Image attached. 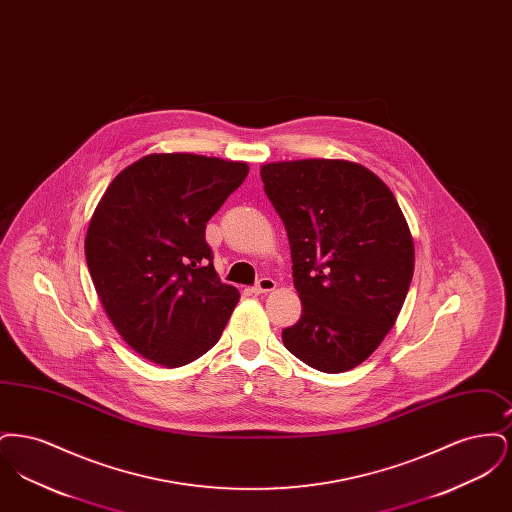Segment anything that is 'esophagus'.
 Segmentation results:
<instances>
[{
	"instance_id": "34e87169",
	"label": "esophagus",
	"mask_w": 512,
	"mask_h": 512,
	"mask_svg": "<svg viewBox=\"0 0 512 512\" xmlns=\"http://www.w3.org/2000/svg\"><path fill=\"white\" fill-rule=\"evenodd\" d=\"M276 290V282L272 278H261L255 286H253V293H268Z\"/></svg>"
}]
</instances>
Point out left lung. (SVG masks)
Instances as JSON below:
<instances>
[{"label": "left lung", "instance_id": "left-lung-1", "mask_svg": "<svg viewBox=\"0 0 512 512\" xmlns=\"http://www.w3.org/2000/svg\"><path fill=\"white\" fill-rule=\"evenodd\" d=\"M261 178L288 232L303 307L282 330L286 349L328 374L365 363L413 280V236L395 195L345 159L265 163Z\"/></svg>", "mask_w": 512, "mask_h": 512}]
</instances>
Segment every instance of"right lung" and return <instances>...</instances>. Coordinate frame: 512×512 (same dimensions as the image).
<instances>
[{
	"label": "right lung",
	"mask_w": 512,
	"mask_h": 512,
	"mask_svg": "<svg viewBox=\"0 0 512 512\" xmlns=\"http://www.w3.org/2000/svg\"><path fill=\"white\" fill-rule=\"evenodd\" d=\"M247 172L244 161L149 153L101 195L86 263L107 317L147 361L178 368L219 341L240 292L220 282L205 224Z\"/></svg>",
	"instance_id": "add662e5"
}]
</instances>
